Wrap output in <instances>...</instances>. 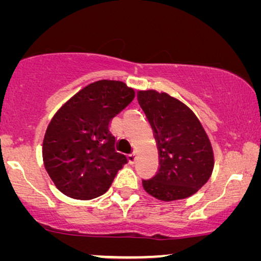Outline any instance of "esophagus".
<instances>
[{
	"label": "esophagus",
	"instance_id": "obj_1",
	"mask_svg": "<svg viewBox=\"0 0 261 261\" xmlns=\"http://www.w3.org/2000/svg\"><path fill=\"white\" fill-rule=\"evenodd\" d=\"M137 159H138L137 151H133V152H132L130 155H129V162H130V163H136Z\"/></svg>",
	"mask_w": 261,
	"mask_h": 261
}]
</instances>
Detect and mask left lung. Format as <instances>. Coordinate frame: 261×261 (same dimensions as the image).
<instances>
[{"mask_svg": "<svg viewBox=\"0 0 261 261\" xmlns=\"http://www.w3.org/2000/svg\"><path fill=\"white\" fill-rule=\"evenodd\" d=\"M138 100L160 151L159 172L143 180L144 189L162 201L190 197L207 182L214 167L204 128L188 106L166 93L139 92Z\"/></svg>", "mask_w": 261, "mask_h": 261, "instance_id": "8db88e82", "label": "left lung"}]
</instances>
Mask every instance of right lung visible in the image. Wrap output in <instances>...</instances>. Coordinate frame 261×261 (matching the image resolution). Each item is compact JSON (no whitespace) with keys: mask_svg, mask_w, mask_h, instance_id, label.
<instances>
[{"mask_svg":"<svg viewBox=\"0 0 261 261\" xmlns=\"http://www.w3.org/2000/svg\"><path fill=\"white\" fill-rule=\"evenodd\" d=\"M134 96L123 82L101 80L81 89L54 115L42 153L48 174L63 194L92 199L108 191L128 162L116 150L110 123Z\"/></svg>","mask_w":261,"mask_h":261,"instance_id":"add662e5","label":"right lung"}]
</instances>
